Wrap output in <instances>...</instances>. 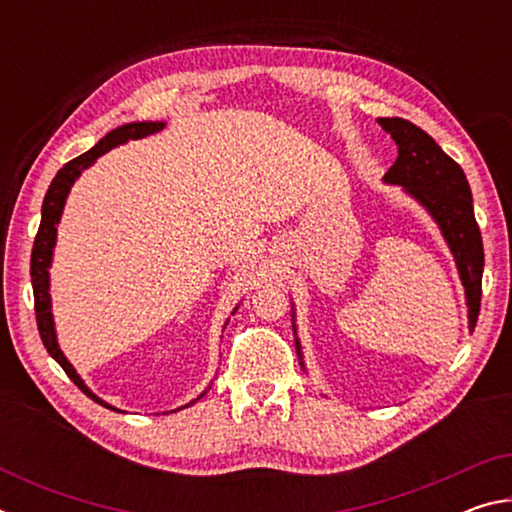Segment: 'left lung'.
<instances>
[{
    "label": "left lung",
    "mask_w": 512,
    "mask_h": 512,
    "mask_svg": "<svg viewBox=\"0 0 512 512\" xmlns=\"http://www.w3.org/2000/svg\"><path fill=\"white\" fill-rule=\"evenodd\" d=\"M381 128L397 144V160L384 176L386 183L402 185L418 198L440 225L461 273L470 329L476 327L481 309L483 277V241L479 223L474 219L472 192L463 169L433 142V137L411 121L400 117L379 119ZM300 352V345L296 341Z\"/></svg>",
    "instance_id": "left-lung-1"
}]
</instances>
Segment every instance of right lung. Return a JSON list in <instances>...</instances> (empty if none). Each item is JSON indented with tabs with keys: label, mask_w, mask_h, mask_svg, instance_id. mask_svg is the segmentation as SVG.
Masks as SVG:
<instances>
[{
	"label": "right lung",
	"mask_w": 512,
	"mask_h": 512,
	"mask_svg": "<svg viewBox=\"0 0 512 512\" xmlns=\"http://www.w3.org/2000/svg\"><path fill=\"white\" fill-rule=\"evenodd\" d=\"M160 121H140V124H124L110 131L103 140L90 149L88 153L79 155V158L69 160L63 169L56 173V178L51 180V185L45 194V201H42V219H40V228L36 241H33V250H31V284H33V300H36V320H38V332L40 339L45 343L47 352L54 357L60 368L67 372V377L74 381L81 391L106 409H112L103 400H99L88 386L83 384V379L76 375V370L72 368V363L65 359V354L60 352L58 341H56V332H54V318H51V300H49V264H51V253H54V244H56V223L60 221V214H63L65 207V198L69 194V187L74 185L76 176L83 169H88L90 164L110 149H115L117 144H124L128 140H140V137L153 135L162 131ZM117 411V409H112Z\"/></svg>",
	"instance_id": "right-lung-1"
}]
</instances>
